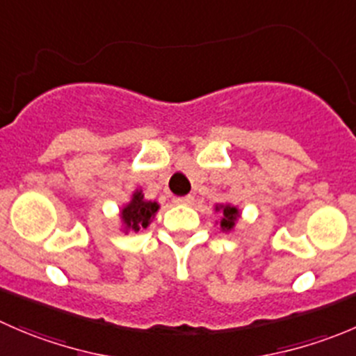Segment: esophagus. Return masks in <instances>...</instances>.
<instances>
[{
	"label": "esophagus",
	"mask_w": 356,
	"mask_h": 356,
	"mask_svg": "<svg viewBox=\"0 0 356 356\" xmlns=\"http://www.w3.org/2000/svg\"><path fill=\"white\" fill-rule=\"evenodd\" d=\"M193 202H195V198H193L191 195L181 196V198H175V203H179V205H193Z\"/></svg>",
	"instance_id": "obj_1"
}]
</instances>
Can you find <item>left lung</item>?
<instances>
[{
    "mask_svg": "<svg viewBox=\"0 0 356 356\" xmlns=\"http://www.w3.org/2000/svg\"><path fill=\"white\" fill-rule=\"evenodd\" d=\"M217 212H222V219H220V227H222V231H231L233 229L234 222L238 220V217H240V212H238L236 207H231V205H219L216 207Z\"/></svg>",
    "mask_w": 356,
    "mask_h": 356,
    "instance_id": "8db88e82",
    "label": "left lung"
}]
</instances>
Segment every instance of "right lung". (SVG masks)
<instances>
[{"label":"right lung","mask_w":356,"mask_h":356,"mask_svg":"<svg viewBox=\"0 0 356 356\" xmlns=\"http://www.w3.org/2000/svg\"><path fill=\"white\" fill-rule=\"evenodd\" d=\"M160 205L156 202H147L144 200L143 191H136L132 196V202L122 210V220L127 229L139 231L140 227L149 226L151 219L158 212Z\"/></svg>","instance_id":"1"}]
</instances>
